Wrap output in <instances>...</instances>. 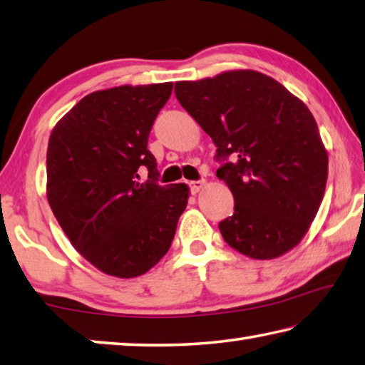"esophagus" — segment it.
Wrapping results in <instances>:
<instances>
[{
  "instance_id": "obj_1",
  "label": "esophagus",
  "mask_w": 365,
  "mask_h": 365,
  "mask_svg": "<svg viewBox=\"0 0 365 365\" xmlns=\"http://www.w3.org/2000/svg\"><path fill=\"white\" fill-rule=\"evenodd\" d=\"M189 187H190V192H192V194L200 192V190L205 187V179H199V181L189 182Z\"/></svg>"
}]
</instances>
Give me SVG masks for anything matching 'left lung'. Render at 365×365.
<instances>
[{"label":"left lung","instance_id":"1","mask_svg":"<svg viewBox=\"0 0 365 365\" xmlns=\"http://www.w3.org/2000/svg\"><path fill=\"white\" fill-rule=\"evenodd\" d=\"M175 94L213 139L216 176L234 195L220 222L227 245L253 259L292 250L321 207L329 157L304 102L271 76L232 70L178 81Z\"/></svg>","mask_w":365,"mask_h":365}]
</instances>
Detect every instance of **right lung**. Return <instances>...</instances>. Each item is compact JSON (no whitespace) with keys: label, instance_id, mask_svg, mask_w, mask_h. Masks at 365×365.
Here are the masks:
<instances>
[{"label":"right lung","instance_id":"add662e5","mask_svg":"<svg viewBox=\"0 0 365 365\" xmlns=\"http://www.w3.org/2000/svg\"><path fill=\"white\" fill-rule=\"evenodd\" d=\"M173 83L118 86L83 98L49 136L48 202L68 240L108 276L138 277L170 250L186 184L160 186L147 149ZM144 170L148 179L138 181Z\"/></svg>","mask_w":365,"mask_h":365}]
</instances>
